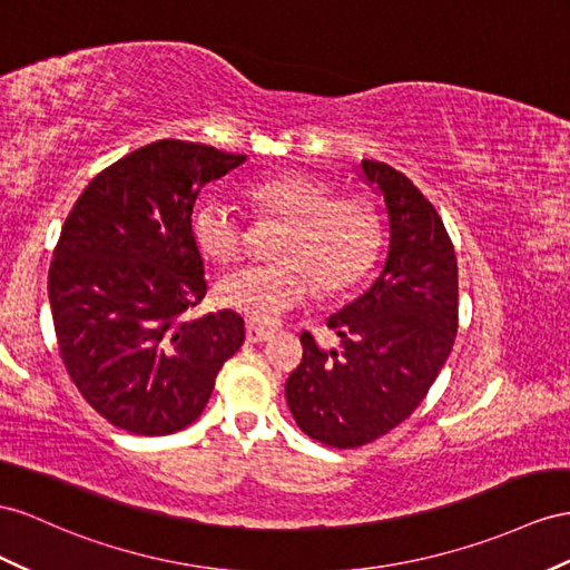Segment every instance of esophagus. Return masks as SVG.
<instances>
[{
	"label": "esophagus",
	"mask_w": 570,
	"mask_h": 570,
	"mask_svg": "<svg viewBox=\"0 0 570 570\" xmlns=\"http://www.w3.org/2000/svg\"><path fill=\"white\" fill-rule=\"evenodd\" d=\"M245 337H247V342L250 344H262V342H267V340H272L274 337V332L272 330H265V327H259V325H247L245 327Z\"/></svg>",
	"instance_id": "obj_1"
}]
</instances>
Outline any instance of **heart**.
Listing matches in <instances>:
<instances>
[{
    "instance_id": "heart-1",
    "label": "heart",
    "mask_w": 570,
    "mask_h": 570,
    "mask_svg": "<svg viewBox=\"0 0 570 570\" xmlns=\"http://www.w3.org/2000/svg\"><path fill=\"white\" fill-rule=\"evenodd\" d=\"M330 183L308 173H276L245 185L253 207L286 222L274 265H247L226 274L216 301L259 325H276L308 303L317 284L327 294L356 284L381 245V226L368 202L332 197ZM189 236L197 250L230 265L245 250V228L236 209L218 195H204L189 212Z\"/></svg>"
}]
</instances>
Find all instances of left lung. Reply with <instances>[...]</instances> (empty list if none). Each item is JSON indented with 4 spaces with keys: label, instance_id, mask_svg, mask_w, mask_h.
I'll list each match as a JSON object with an SVG mask.
<instances>
[{
    "label": "left lung",
    "instance_id": "left-lung-1",
    "mask_svg": "<svg viewBox=\"0 0 570 570\" xmlns=\"http://www.w3.org/2000/svg\"><path fill=\"white\" fill-rule=\"evenodd\" d=\"M361 178L385 199L390 243L383 272L327 327L340 348L301 334L303 361L286 402L303 433L330 448L385 435L426 397L458 332V259L448 230L419 187L381 160Z\"/></svg>",
    "mask_w": 570,
    "mask_h": 570
}]
</instances>
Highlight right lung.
Wrapping results in <instances>:
<instances>
[{
	"instance_id": "obj_1",
	"label": "right lung",
	"mask_w": 570,
	"mask_h": 570,
	"mask_svg": "<svg viewBox=\"0 0 570 570\" xmlns=\"http://www.w3.org/2000/svg\"><path fill=\"white\" fill-rule=\"evenodd\" d=\"M245 158L160 139L98 173L67 216L48 276L55 334L69 377L112 426L183 431L245 340L233 311L183 317L207 294L189 212Z\"/></svg>"
}]
</instances>
